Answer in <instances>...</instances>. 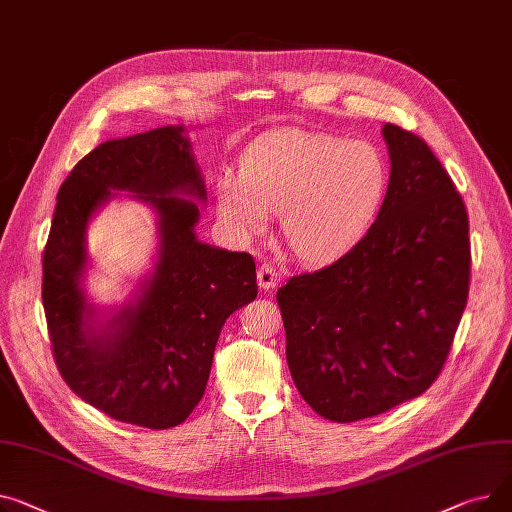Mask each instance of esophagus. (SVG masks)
Segmentation results:
<instances>
[{"label":"esophagus","instance_id":"1","mask_svg":"<svg viewBox=\"0 0 512 512\" xmlns=\"http://www.w3.org/2000/svg\"><path fill=\"white\" fill-rule=\"evenodd\" d=\"M277 283H279L277 270H275L273 266H270V264H262V266L258 268V285H260V289L268 291V289H273Z\"/></svg>","mask_w":512,"mask_h":512}]
</instances>
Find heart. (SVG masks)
<instances>
[{
    "mask_svg": "<svg viewBox=\"0 0 512 512\" xmlns=\"http://www.w3.org/2000/svg\"><path fill=\"white\" fill-rule=\"evenodd\" d=\"M386 186L388 163L376 144L285 128L252 142L242 175L223 171L215 196L237 237L266 231L279 213L289 248L306 262H328L364 237Z\"/></svg>",
    "mask_w": 512,
    "mask_h": 512,
    "instance_id": "heart-1",
    "label": "heart"
}]
</instances>
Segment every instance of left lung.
I'll list each match as a JSON object with an SVG mask.
<instances>
[{"mask_svg": "<svg viewBox=\"0 0 512 512\" xmlns=\"http://www.w3.org/2000/svg\"><path fill=\"white\" fill-rule=\"evenodd\" d=\"M382 138L390 179L374 225L277 291L299 395L341 424L432 386L469 295V221L453 179L422 138L393 124Z\"/></svg>", "mask_w": 512, "mask_h": 512, "instance_id": "left-lung-1", "label": "left lung"}]
</instances>
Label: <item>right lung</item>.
Returning a JSON list of instances; mask_svg holds the SVG:
<instances>
[{"mask_svg": "<svg viewBox=\"0 0 512 512\" xmlns=\"http://www.w3.org/2000/svg\"><path fill=\"white\" fill-rule=\"evenodd\" d=\"M124 191L158 217V256L117 309L85 297L87 225ZM206 202L184 126L109 140L78 161L59 188L43 252V308L59 374L74 393L117 422L165 430L204 395L225 320L258 295L246 252L196 237Z\"/></svg>", "mask_w": 512, "mask_h": 512, "instance_id": "add662e5", "label": "right lung"}]
</instances>
